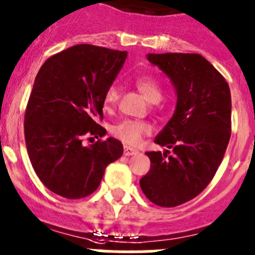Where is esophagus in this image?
Segmentation results:
<instances>
[{"instance_id":"obj_1","label":"esophagus","mask_w":255,"mask_h":255,"mask_svg":"<svg viewBox=\"0 0 255 255\" xmlns=\"http://www.w3.org/2000/svg\"><path fill=\"white\" fill-rule=\"evenodd\" d=\"M124 154H125V155H128V156L135 155V154H137V150H136V149L130 148V146L125 145V146H124Z\"/></svg>"}]
</instances>
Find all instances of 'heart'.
<instances>
[{"label":"heart","mask_w":255,"mask_h":255,"mask_svg":"<svg viewBox=\"0 0 255 255\" xmlns=\"http://www.w3.org/2000/svg\"><path fill=\"white\" fill-rule=\"evenodd\" d=\"M135 86L140 93L149 102H158L162 97V90L159 83L150 76H140L135 79ZM119 99V88L116 86H111L106 91L105 95V104L107 106H112ZM151 131V126L148 123L136 120H125L119 123L118 125L112 126V132L126 144L136 145L144 135Z\"/></svg>","instance_id":"obj_1"}]
</instances>
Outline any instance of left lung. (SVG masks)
<instances>
[{"label": "left lung", "instance_id": "left-lung-1", "mask_svg": "<svg viewBox=\"0 0 255 255\" xmlns=\"http://www.w3.org/2000/svg\"><path fill=\"white\" fill-rule=\"evenodd\" d=\"M170 79L176 110L154 143L169 151H148L150 169L140 179L153 204L174 207L200 195L214 178L231 134V95L228 82L200 54H146Z\"/></svg>", "mask_w": 255, "mask_h": 255}]
</instances>
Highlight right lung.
Returning a JSON list of instances; mask_svg holds the SVG:
<instances>
[{"instance_id": "obj_1", "label": "right lung", "mask_w": 255, "mask_h": 255, "mask_svg": "<svg viewBox=\"0 0 255 255\" xmlns=\"http://www.w3.org/2000/svg\"><path fill=\"white\" fill-rule=\"evenodd\" d=\"M128 53L79 44L49 58L37 72L25 112V141L35 173L51 192L77 200L97 190L110 163L123 155L114 137L83 145V135H106L105 95Z\"/></svg>"}]
</instances>
